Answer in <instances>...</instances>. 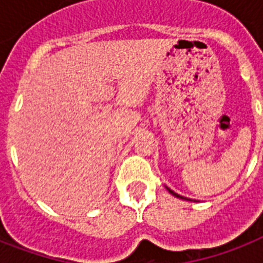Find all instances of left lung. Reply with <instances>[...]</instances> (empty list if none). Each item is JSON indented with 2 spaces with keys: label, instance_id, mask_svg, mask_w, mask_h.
<instances>
[{
  "label": "left lung",
  "instance_id": "1",
  "mask_svg": "<svg viewBox=\"0 0 263 263\" xmlns=\"http://www.w3.org/2000/svg\"><path fill=\"white\" fill-rule=\"evenodd\" d=\"M166 188V190H168L169 192H171V194H172L173 196H176V198H179V199H184V200H191V199H188V198H185V196H181V195H179V194H176L175 191H172V190H171V188H168V187H165ZM194 202H195V200H194Z\"/></svg>",
  "mask_w": 263,
  "mask_h": 263
}]
</instances>
